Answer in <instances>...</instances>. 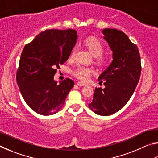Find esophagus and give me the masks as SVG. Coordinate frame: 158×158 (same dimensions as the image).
Segmentation results:
<instances>
[{"mask_svg":"<svg viewBox=\"0 0 158 158\" xmlns=\"http://www.w3.org/2000/svg\"><path fill=\"white\" fill-rule=\"evenodd\" d=\"M77 85H78V86H85V85H87L84 82H77Z\"/></svg>","mask_w":158,"mask_h":158,"instance_id":"34e87169","label":"esophagus"}]
</instances>
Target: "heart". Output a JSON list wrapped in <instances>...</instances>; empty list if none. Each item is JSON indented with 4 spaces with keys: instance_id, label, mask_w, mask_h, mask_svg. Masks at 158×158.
Returning <instances> with one entry per match:
<instances>
[{
    "instance_id": "obj_1",
    "label": "heart",
    "mask_w": 158,
    "mask_h": 158,
    "mask_svg": "<svg viewBox=\"0 0 158 158\" xmlns=\"http://www.w3.org/2000/svg\"><path fill=\"white\" fill-rule=\"evenodd\" d=\"M84 44L89 50L90 53L96 57V63L99 66H103L106 63V58L102 55L104 52V46L101 41L96 38L89 37L85 41ZM76 52V48H73L71 51V57H73ZM94 73L92 68L86 67L83 66H78L72 71V74L77 79L82 81H87L91 75Z\"/></svg>"
}]
</instances>
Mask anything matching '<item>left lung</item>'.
I'll return each mask as SVG.
<instances>
[{"label": "left lung", "mask_w": 158, "mask_h": 158, "mask_svg": "<svg viewBox=\"0 0 158 158\" xmlns=\"http://www.w3.org/2000/svg\"><path fill=\"white\" fill-rule=\"evenodd\" d=\"M103 39L108 43L112 62L98 77L105 88H96L89 104L96 114L108 116L120 110L134 93L141 75V59L137 46L125 33L117 29L102 30Z\"/></svg>", "instance_id": "left-lung-1"}]
</instances>
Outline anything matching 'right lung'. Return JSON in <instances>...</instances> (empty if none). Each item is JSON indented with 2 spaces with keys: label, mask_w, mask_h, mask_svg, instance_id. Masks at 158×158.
<instances>
[{
  "label": "right lung",
  "mask_w": 158,
  "mask_h": 158,
  "mask_svg": "<svg viewBox=\"0 0 158 158\" xmlns=\"http://www.w3.org/2000/svg\"><path fill=\"white\" fill-rule=\"evenodd\" d=\"M73 29L46 30L26 44L16 72L19 89L30 108L41 115H52L62 109L74 82L54 81L60 65L64 63L76 43Z\"/></svg>",
  "instance_id": "add662e5"
}]
</instances>
